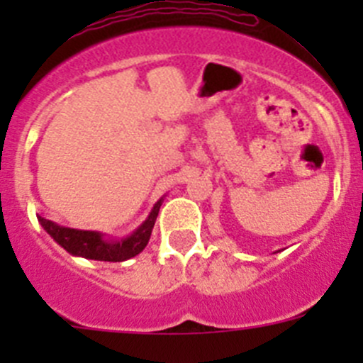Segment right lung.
I'll use <instances>...</instances> for the list:
<instances>
[{"label": "right lung", "instance_id": "add662e5", "mask_svg": "<svg viewBox=\"0 0 363 363\" xmlns=\"http://www.w3.org/2000/svg\"><path fill=\"white\" fill-rule=\"evenodd\" d=\"M161 203H163V196L155 203L145 221L133 233L123 239H111V237H105V233L93 232V230L68 228V226L49 221L42 216H38V221L42 228L72 256L98 259V262H126L147 246Z\"/></svg>", "mask_w": 363, "mask_h": 363}]
</instances>
